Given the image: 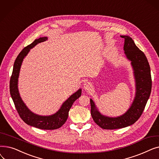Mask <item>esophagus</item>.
Returning <instances> with one entry per match:
<instances>
[{"instance_id": "obj_1", "label": "esophagus", "mask_w": 159, "mask_h": 159, "mask_svg": "<svg viewBox=\"0 0 159 159\" xmlns=\"http://www.w3.org/2000/svg\"><path fill=\"white\" fill-rule=\"evenodd\" d=\"M91 88V84H90L89 82H87L84 84V87H83V89L86 91H89Z\"/></svg>"}]
</instances>
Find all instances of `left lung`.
Instances as JSON below:
<instances>
[{"label": "left lung", "instance_id": "8db88e82", "mask_svg": "<svg viewBox=\"0 0 159 159\" xmlns=\"http://www.w3.org/2000/svg\"><path fill=\"white\" fill-rule=\"evenodd\" d=\"M124 39V50L126 57L131 62L136 82V95L129 109L118 117H108L99 113L95 103L90 99L91 115L94 122L102 129H115L125 128L134 124L140 118L148 102L152 91V76L150 67L144 53L135 45L129 36Z\"/></svg>", "mask_w": 159, "mask_h": 159}]
</instances>
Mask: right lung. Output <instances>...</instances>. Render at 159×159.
Wrapping results in <instances>:
<instances>
[{"label":"right lung","instance_id":"1","mask_svg":"<svg viewBox=\"0 0 159 159\" xmlns=\"http://www.w3.org/2000/svg\"><path fill=\"white\" fill-rule=\"evenodd\" d=\"M48 39L47 37H40L25 47L16 57L14 62L12 75L10 82V91L16 110L22 120L30 126L42 129H56L61 128L68 117V113L73 102L81 95V89L73 93L62 105L61 109L55 114L50 116H40L32 113L25 105L20 97L17 88L18 78L20 66L24 58L27 55L30 49L37 44Z\"/></svg>","mask_w":159,"mask_h":159}]
</instances>
